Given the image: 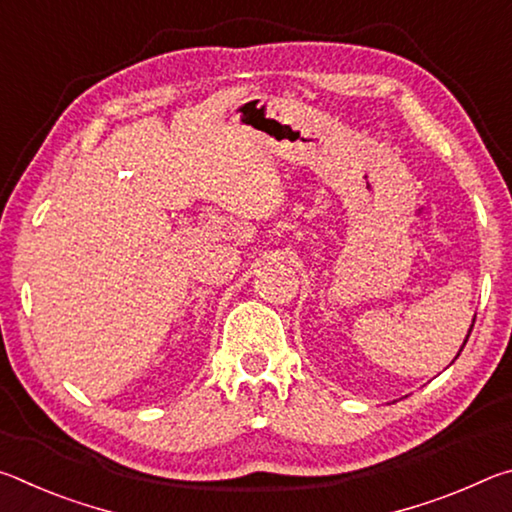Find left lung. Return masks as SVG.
Instances as JSON below:
<instances>
[{
    "instance_id": "1",
    "label": "left lung",
    "mask_w": 512,
    "mask_h": 512,
    "mask_svg": "<svg viewBox=\"0 0 512 512\" xmlns=\"http://www.w3.org/2000/svg\"><path fill=\"white\" fill-rule=\"evenodd\" d=\"M472 327H474V323H472ZM470 332H472V329H470ZM467 339H470V334H467ZM467 339H465V343H467ZM465 343H463V348H465ZM463 348H461V350H463ZM458 354H461V352H458Z\"/></svg>"
}]
</instances>
